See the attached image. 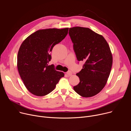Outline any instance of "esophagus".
Listing matches in <instances>:
<instances>
[{
  "instance_id": "1",
  "label": "esophagus",
  "mask_w": 131,
  "mask_h": 131,
  "mask_svg": "<svg viewBox=\"0 0 131 131\" xmlns=\"http://www.w3.org/2000/svg\"><path fill=\"white\" fill-rule=\"evenodd\" d=\"M66 74H67V75H68V76H70L72 75V72L70 71H68V72H66Z\"/></svg>"
}]
</instances>
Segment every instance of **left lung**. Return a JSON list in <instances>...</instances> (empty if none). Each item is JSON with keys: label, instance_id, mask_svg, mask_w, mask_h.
Here are the masks:
<instances>
[{"label": "left lung", "instance_id": "left-lung-1", "mask_svg": "<svg viewBox=\"0 0 131 131\" xmlns=\"http://www.w3.org/2000/svg\"><path fill=\"white\" fill-rule=\"evenodd\" d=\"M69 35L77 60L85 62L76 74L80 82L73 89L83 97L95 96L105 87L110 75L113 55L109 46L102 35L89 28H69Z\"/></svg>", "mask_w": 131, "mask_h": 131}]
</instances>
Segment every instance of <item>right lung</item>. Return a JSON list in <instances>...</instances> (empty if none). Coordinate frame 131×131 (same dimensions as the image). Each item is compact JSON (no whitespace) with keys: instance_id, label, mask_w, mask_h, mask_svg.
I'll use <instances>...</instances> for the list:
<instances>
[{"instance_id":"add662e5","label":"right lung","mask_w":131,"mask_h":131,"mask_svg":"<svg viewBox=\"0 0 131 131\" xmlns=\"http://www.w3.org/2000/svg\"><path fill=\"white\" fill-rule=\"evenodd\" d=\"M69 28H48L38 30L23 41L18 50L17 66L20 76L26 89L38 96L51 92L60 79L64 76L63 72L48 65L54 46L62 41Z\"/></svg>"}]
</instances>
